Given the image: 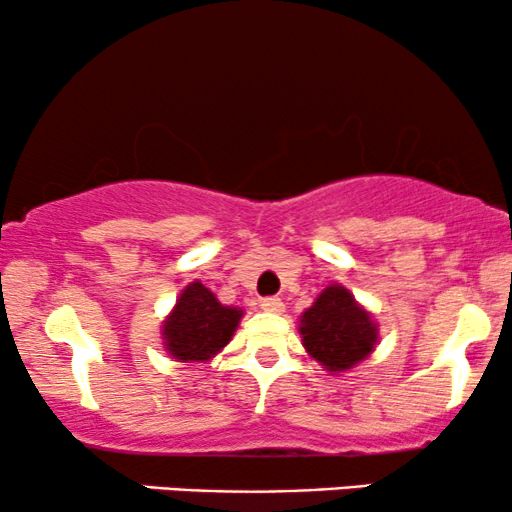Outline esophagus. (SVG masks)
I'll use <instances>...</instances> for the list:
<instances>
[{
    "mask_svg": "<svg viewBox=\"0 0 512 512\" xmlns=\"http://www.w3.org/2000/svg\"><path fill=\"white\" fill-rule=\"evenodd\" d=\"M262 310H267V313H284V301H281L279 296H267L262 298Z\"/></svg>",
    "mask_w": 512,
    "mask_h": 512,
    "instance_id": "obj_1",
    "label": "esophagus"
}]
</instances>
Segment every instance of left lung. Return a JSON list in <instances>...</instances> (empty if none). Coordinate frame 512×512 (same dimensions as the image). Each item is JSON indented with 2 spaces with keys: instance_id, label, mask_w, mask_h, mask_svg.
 Returning <instances> with one entry per match:
<instances>
[{
  "instance_id": "1",
  "label": "left lung",
  "mask_w": 512,
  "mask_h": 512,
  "mask_svg": "<svg viewBox=\"0 0 512 512\" xmlns=\"http://www.w3.org/2000/svg\"><path fill=\"white\" fill-rule=\"evenodd\" d=\"M301 322L305 349L325 368L346 370L373 351V320L342 286L322 291Z\"/></svg>"
}]
</instances>
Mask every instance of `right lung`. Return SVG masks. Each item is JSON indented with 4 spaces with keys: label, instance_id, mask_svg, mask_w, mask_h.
<instances>
[{
    "label": "right lung",
    "instance_id": "add662e5",
    "mask_svg": "<svg viewBox=\"0 0 512 512\" xmlns=\"http://www.w3.org/2000/svg\"><path fill=\"white\" fill-rule=\"evenodd\" d=\"M240 315V310L221 305L207 286L195 281L182 291L163 327L168 351L180 361H207L231 342Z\"/></svg>",
    "mask_w": 512,
    "mask_h": 512
}]
</instances>
